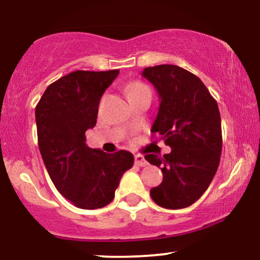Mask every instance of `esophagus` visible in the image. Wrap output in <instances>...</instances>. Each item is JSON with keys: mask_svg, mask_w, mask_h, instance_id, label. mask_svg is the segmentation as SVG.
<instances>
[{"mask_svg": "<svg viewBox=\"0 0 260 260\" xmlns=\"http://www.w3.org/2000/svg\"><path fill=\"white\" fill-rule=\"evenodd\" d=\"M134 161H136V165H138V166H146L148 164L146 159L144 158V155H141V154L134 155Z\"/></svg>", "mask_w": 260, "mask_h": 260, "instance_id": "34e87169", "label": "esophagus"}]
</instances>
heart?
<instances>
[{"label":"heart","instance_id":"obj_1","mask_svg":"<svg viewBox=\"0 0 260 260\" xmlns=\"http://www.w3.org/2000/svg\"><path fill=\"white\" fill-rule=\"evenodd\" d=\"M146 89H148L147 86L145 85V84H143V83H140V82L131 83V84L128 85V96L136 94V92L143 91V90H146Z\"/></svg>","mask_w":260,"mask_h":260}]
</instances>
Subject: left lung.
Here are the masks:
<instances>
[{
    "mask_svg": "<svg viewBox=\"0 0 260 260\" xmlns=\"http://www.w3.org/2000/svg\"><path fill=\"white\" fill-rule=\"evenodd\" d=\"M141 76L154 85L160 99L151 132L171 147L162 157L145 155L162 172V182L151 189V197L162 208H186L208 189L219 166V107L203 82L177 65L145 68Z\"/></svg>",
    "mask_w": 260,
    "mask_h": 260,
    "instance_id": "1",
    "label": "left lung"
}]
</instances>
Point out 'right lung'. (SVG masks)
<instances>
[{
	"label": "right lung",
	"mask_w": 260,
	"mask_h": 260,
	"mask_svg": "<svg viewBox=\"0 0 260 260\" xmlns=\"http://www.w3.org/2000/svg\"><path fill=\"white\" fill-rule=\"evenodd\" d=\"M119 70L74 71L52 83L36 107L38 145L55 188L82 209L112 202L120 179L133 166L131 152L106 153L85 144L103 92Z\"/></svg>",
	"instance_id": "obj_1"
}]
</instances>
